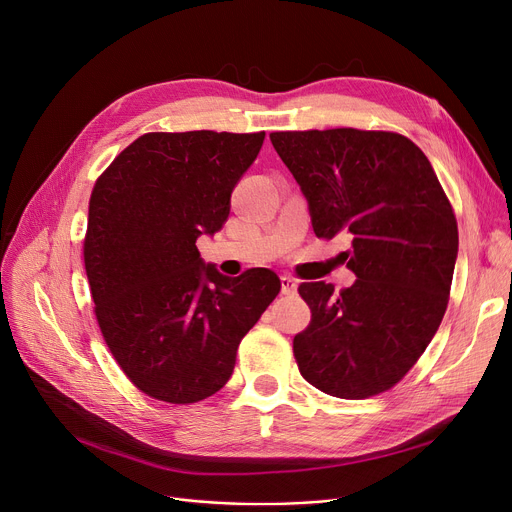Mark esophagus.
Listing matches in <instances>:
<instances>
[{
    "mask_svg": "<svg viewBox=\"0 0 512 512\" xmlns=\"http://www.w3.org/2000/svg\"><path fill=\"white\" fill-rule=\"evenodd\" d=\"M280 282H282V294H294V292H297V280H294V278L282 276Z\"/></svg>",
    "mask_w": 512,
    "mask_h": 512,
    "instance_id": "esophagus-1",
    "label": "esophagus"
}]
</instances>
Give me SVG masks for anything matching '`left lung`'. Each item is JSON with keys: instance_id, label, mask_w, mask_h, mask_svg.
Returning a JSON list of instances; mask_svg holds the SVG:
<instances>
[{"instance_id": "obj_1", "label": "left lung", "mask_w": 512, "mask_h": 512, "mask_svg": "<svg viewBox=\"0 0 512 512\" xmlns=\"http://www.w3.org/2000/svg\"><path fill=\"white\" fill-rule=\"evenodd\" d=\"M270 139L309 201L315 236L353 240V286H299L311 309L292 342L299 371L338 398L386 392L417 363L446 313L459 253L452 205L425 153L398 132L286 130Z\"/></svg>"}]
</instances>
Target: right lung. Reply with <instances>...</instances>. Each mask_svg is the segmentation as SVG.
Instances as JSON below:
<instances>
[{
	"label": "right lung",
	"mask_w": 512,
	"mask_h": 512,
	"mask_svg": "<svg viewBox=\"0 0 512 512\" xmlns=\"http://www.w3.org/2000/svg\"><path fill=\"white\" fill-rule=\"evenodd\" d=\"M265 132H147L97 178L83 242L101 336L126 378L170 405L224 388L236 348L282 288L265 267L205 265Z\"/></svg>",
	"instance_id": "obj_1"
}]
</instances>
